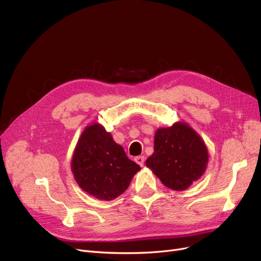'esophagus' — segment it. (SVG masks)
Returning a JSON list of instances; mask_svg holds the SVG:
<instances>
[{
	"instance_id": "esophagus-1",
	"label": "esophagus",
	"mask_w": 261,
	"mask_h": 261,
	"mask_svg": "<svg viewBox=\"0 0 261 261\" xmlns=\"http://www.w3.org/2000/svg\"><path fill=\"white\" fill-rule=\"evenodd\" d=\"M135 161L136 163H137L140 167H143V165H144V157L143 156H137L135 158Z\"/></svg>"
}]
</instances>
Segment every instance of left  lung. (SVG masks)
Segmentation results:
<instances>
[{
	"mask_svg": "<svg viewBox=\"0 0 261 261\" xmlns=\"http://www.w3.org/2000/svg\"><path fill=\"white\" fill-rule=\"evenodd\" d=\"M208 164L204 140L184 122L158 128L154 139V153L145 161L166 187L182 191L200 178Z\"/></svg>",
	"mask_w": 261,
	"mask_h": 261,
	"instance_id": "8db88e82",
	"label": "left lung"
}]
</instances>
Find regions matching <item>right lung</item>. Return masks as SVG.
<instances>
[{
	"label": "right lung",
	"instance_id": "right-lung-1",
	"mask_svg": "<svg viewBox=\"0 0 261 261\" xmlns=\"http://www.w3.org/2000/svg\"><path fill=\"white\" fill-rule=\"evenodd\" d=\"M71 170L80 187L101 201L125 191L140 167L98 123L87 126L74 150Z\"/></svg>",
	"mask_w": 261,
	"mask_h": 261
}]
</instances>
